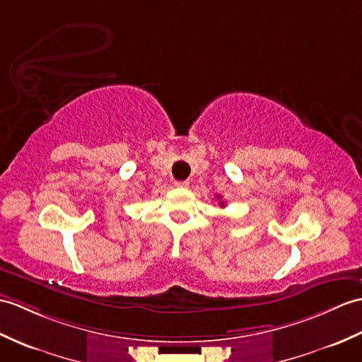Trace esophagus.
<instances>
[{"label": "esophagus", "mask_w": 362, "mask_h": 362, "mask_svg": "<svg viewBox=\"0 0 362 362\" xmlns=\"http://www.w3.org/2000/svg\"><path fill=\"white\" fill-rule=\"evenodd\" d=\"M174 185L177 188H188L189 187V182L188 180H177V182H174Z\"/></svg>", "instance_id": "esophagus-1"}]
</instances>
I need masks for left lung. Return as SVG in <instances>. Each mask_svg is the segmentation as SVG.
Here are the masks:
<instances>
[{"label":"left lung","mask_w":362,"mask_h":362,"mask_svg":"<svg viewBox=\"0 0 362 362\" xmlns=\"http://www.w3.org/2000/svg\"><path fill=\"white\" fill-rule=\"evenodd\" d=\"M217 200H219V205L223 208V206H225V202H223V200H221V196H217Z\"/></svg>","instance_id":"left-lung-1"}]
</instances>
